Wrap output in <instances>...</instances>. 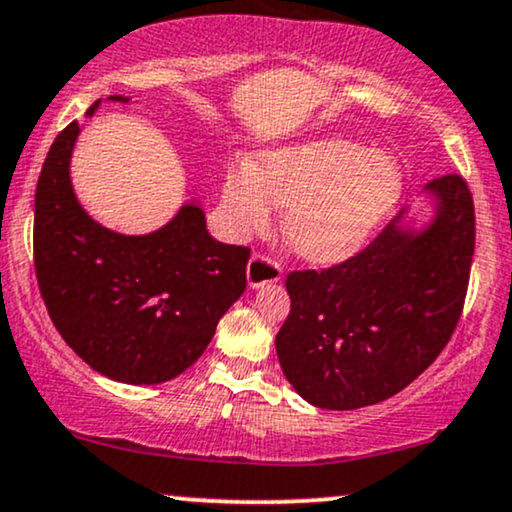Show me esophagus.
I'll list each match as a JSON object with an SVG mask.
<instances>
[{
    "mask_svg": "<svg viewBox=\"0 0 512 512\" xmlns=\"http://www.w3.org/2000/svg\"><path fill=\"white\" fill-rule=\"evenodd\" d=\"M281 264L267 255H252L248 262V283L250 288H262L267 283L281 281Z\"/></svg>",
    "mask_w": 512,
    "mask_h": 512,
    "instance_id": "esophagus-1",
    "label": "esophagus"
}]
</instances>
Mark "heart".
<instances>
[{"label":"heart","mask_w":512,"mask_h":512,"mask_svg":"<svg viewBox=\"0 0 512 512\" xmlns=\"http://www.w3.org/2000/svg\"><path fill=\"white\" fill-rule=\"evenodd\" d=\"M404 193V167L392 153L366 151L349 139H312L231 165L224 208L238 234L271 224L286 210L283 231L304 260L335 264L357 255Z\"/></svg>","instance_id":"obj_1"}]
</instances>
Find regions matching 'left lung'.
<instances>
[{
    "mask_svg": "<svg viewBox=\"0 0 512 512\" xmlns=\"http://www.w3.org/2000/svg\"><path fill=\"white\" fill-rule=\"evenodd\" d=\"M435 217L416 231L404 210L349 260L293 271L290 314L276 354L309 404L352 411L411 385L439 357L461 319L475 205L461 174L432 179Z\"/></svg>",
    "mask_w": 512,
    "mask_h": 512,
    "instance_id": "left-lung-1",
    "label": "left lung"
}]
</instances>
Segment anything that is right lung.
<instances>
[{
  "label": "right lung",
  "instance_id": "obj_1",
  "mask_svg": "<svg viewBox=\"0 0 512 512\" xmlns=\"http://www.w3.org/2000/svg\"><path fill=\"white\" fill-rule=\"evenodd\" d=\"M77 134L80 122L58 134L37 181L32 238L42 300L61 338L94 371L127 385L167 383L196 364L243 295L250 250L215 241L196 203L146 236L94 222L70 181Z\"/></svg>",
  "mask_w": 512,
  "mask_h": 512
}]
</instances>
